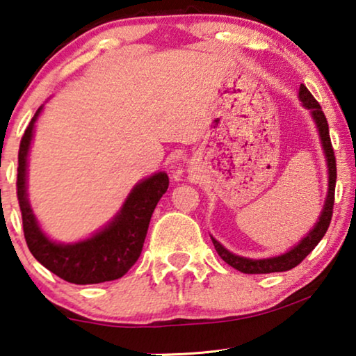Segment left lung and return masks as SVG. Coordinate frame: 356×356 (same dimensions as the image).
I'll use <instances>...</instances> for the list:
<instances>
[{"label": "left lung", "mask_w": 356, "mask_h": 356, "mask_svg": "<svg viewBox=\"0 0 356 356\" xmlns=\"http://www.w3.org/2000/svg\"><path fill=\"white\" fill-rule=\"evenodd\" d=\"M300 100L303 102L306 108L311 110L313 118L318 124L321 140H323V147L325 152V159H327V167H329V194L325 199V206L321 213L319 222L316 223V227L308 233V236L303 238L300 241V245H296L293 250H290L285 254L269 257V259H246V257L235 256L230 251H227L220 243L216 241L212 238L213 246L218 252V256L227 262L228 266H232L233 269L243 272V274H270V272H285L293 269L309 254L311 251L318 246V243L323 240V236L327 232L330 225V218H332L334 212V199H335V179H337V165H335V155L332 149V143H330L329 136V124L325 120V115L323 108H321L319 102L311 95V92L306 89V86L300 87Z\"/></svg>", "instance_id": "obj_1"}]
</instances>
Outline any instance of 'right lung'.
Here are the masks:
<instances>
[{"label": "right lung", "mask_w": 356, "mask_h": 356, "mask_svg": "<svg viewBox=\"0 0 356 356\" xmlns=\"http://www.w3.org/2000/svg\"><path fill=\"white\" fill-rule=\"evenodd\" d=\"M38 113L40 108L24 131L17 155V201L29 250L42 266L71 284H102L120 279L139 259L150 217L160 197L168 189L167 173H155L139 183L115 220L90 240L76 245H56L38 228L26 193L27 152Z\"/></svg>", "instance_id": "add662e5"}]
</instances>
